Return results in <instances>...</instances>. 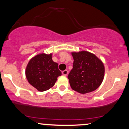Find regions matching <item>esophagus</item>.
<instances>
[{
	"mask_svg": "<svg viewBox=\"0 0 129 129\" xmlns=\"http://www.w3.org/2000/svg\"><path fill=\"white\" fill-rule=\"evenodd\" d=\"M68 73V70H64V71H62V74L64 76H67Z\"/></svg>",
	"mask_w": 129,
	"mask_h": 129,
	"instance_id": "34e87169",
	"label": "esophagus"
}]
</instances>
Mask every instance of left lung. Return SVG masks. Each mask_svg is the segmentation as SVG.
<instances>
[{"label":"left lung","instance_id":"obj_1","mask_svg":"<svg viewBox=\"0 0 129 129\" xmlns=\"http://www.w3.org/2000/svg\"><path fill=\"white\" fill-rule=\"evenodd\" d=\"M72 55L73 68L68 76L72 89L82 94L95 90L103 80V63L94 54L87 51L73 52Z\"/></svg>","mask_w":129,"mask_h":129}]
</instances>
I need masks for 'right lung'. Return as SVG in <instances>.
I'll list each match as a JSON object with an SVG mask.
<instances>
[{"instance_id": "1", "label": "right lung", "mask_w": 129, "mask_h": 129, "mask_svg": "<svg viewBox=\"0 0 129 129\" xmlns=\"http://www.w3.org/2000/svg\"><path fill=\"white\" fill-rule=\"evenodd\" d=\"M58 63L52 60V54H39L32 58L26 69L29 83L40 92L47 90L55 85L61 75Z\"/></svg>"}]
</instances>
